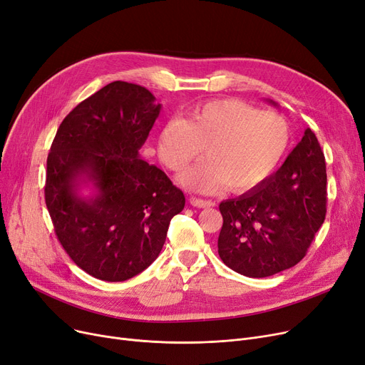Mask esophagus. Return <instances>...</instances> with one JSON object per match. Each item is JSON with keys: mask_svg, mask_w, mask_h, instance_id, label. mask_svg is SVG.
I'll list each match as a JSON object with an SVG mask.
<instances>
[{"mask_svg": "<svg viewBox=\"0 0 365 365\" xmlns=\"http://www.w3.org/2000/svg\"><path fill=\"white\" fill-rule=\"evenodd\" d=\"M189 202H191V205H194V207H200V209L213 207V205H215V202L210 201V200H201V198H197V197L189 198Z\"/></svg>", "mask_w": 365, "mask_h": 365, "instance_id": "1", "label": "esophagus"}]
</instances>
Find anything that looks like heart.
<instances>
[{"instance_id": "obj_1", "label": "heart", "mask_w": 365, "mask_h": 365, "mask_svg": "<svg viewBox=\"0 0 365 365\" xmlns=\"http://www.w3.org/2000/svg\"><path fill=\"white\" fill-rule=\"evenodd\" d=\"M291 138V125L282 115L262 113L239 100H215L194 107L186 119H168L158 150L164 164L176 170L205 148L207 158L183 170L180 183L202 194H216L228 186L245 194L272 179Z\"/></svg>"}]
</instances>
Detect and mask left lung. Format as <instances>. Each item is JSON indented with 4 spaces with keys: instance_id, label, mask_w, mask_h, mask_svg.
Instances as JSON below:
<instances>
[{
    "instance_id": "left-lung-1",
    "label": "left lung",
    "mask_w": 365,
    "mask_h": 365,
    "mask_svg": "<svg viewBox=\"0 0 365 365\" xmlns=\"http://www.w3.org/2000/svg\"><path fill=\"white\" fill-rule=\"evenodd\" d=\"M219 210L217 252L231 270L268 277L298 264L327 213V165L314 133L304 131L265 185L222 201Z\"/></svg>"
}]
</instances>
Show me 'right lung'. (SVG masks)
I'll use <instances>...</instances> for the list:
<instances>
[{
	"label": "right lung",
	"mask_w": 365,
	"mask_h": 365,
	"mask_svg": "<svg viewBox=\"0 0 365 365\" xmlns=\"http://www.w3.org/2000/svg\"><path fill=\"white\" fill-rule=\"evenodd\" d=\"M161 104L143 86L112 82L76 106L47 156L44 198L59 243L76 265L123 282L158 258L185 195L138 150ZM82 182L96 194L81 197Z\"/></svg>",
	"instance_id": "right-lung-1"
}]
</instances>
